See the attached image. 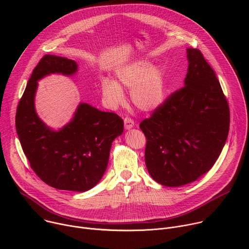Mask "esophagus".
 <instances>
[{
	"mask_svg": "<svg viewBox=\"0 0 249 249\" xmlns=\"http://www.w3.org/2000/svg\"><path fill=\"white\" fill-rule=\"evenodd\" d=\"M134 125H135V123H134V120H133V119H131V118H129V117H126V118L124 119V126H125V129H126V130H130L131 128L134 127Z\"/></svg>",
	"mask_w": 249,
	"mask_h": 249,
	"instance_id": "obj_1",
	"label": "esophagus"
}]
</instances>
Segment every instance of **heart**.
Instances as JSON below:
<instances>
[{"label": "heart", "instance_id": "heart-1", "mask_svg": "<svg viewBox=\"0 0 249 249\" xmlns=\"http://www.w3.org/2000/svg\"><path fill=\"white\" fill-rule=\"evenodd\" d=\"M116 81L104 78L101 82L102 96L111 107L125 100L121 88L130 89V98L142 111H154L165 99V77L161 68L147 61H135L116 71Z\"/></svg>", "mask_w": 249, "mask_h": 249}]
</instances>
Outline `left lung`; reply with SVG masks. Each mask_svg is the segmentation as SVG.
I'll return each instance as SVG.
<instances>
[{
  "label": "left lung",
  "instance_id": "left-lung-1",
  "mask_svg": "<svg viewBox=\"0 0 249 249\" xmlns=\"http://www.w3.org/2000/svg\"><path fill=\"white\" fill-rule=\"evenodd\" d=\"M184 87L140 124L147 138L145 161L158 183H191L215 164L230 129L229 104L203 54L187 48Z\"/></svg>",
  "mask_w": 249,
  "mask_h": 249
}]
</instances>
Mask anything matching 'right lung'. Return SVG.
<instances>
[{
	"label": "right lung",
	"instance_id": "add662e5",
	"mask_svg": "<svg viewBox=\"0 0 249 249\" xmlns=\"http://www.w3.org/2000/svg\"><path fill=\"white\" fill-rule=\"evenodd\" d=\"M77 72L74 60L45 55L34 68L19 100L16 129L31 168L42 181L59 190L85 192L102 178L112 142L123 133V120L81 102L73 118L57 131L39 118L34 105L39 80Z\"/></svg>",
	"mask_w": 249,
	"mask_h": 249
}]
</instances>
